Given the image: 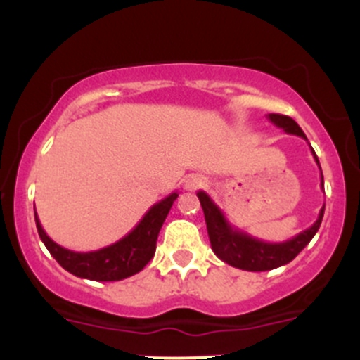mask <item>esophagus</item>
<instances>
[{"mask_svg": "<svg viewBox=\"0 0 360 360\" xmlns=\"http://www.w3.org/2000/svg\"><path fill=\"white\" fill-rule=\"evenodd\" d=\"M207 184V179L203 176H198V174H195V176H188V179L184 181V188L190 191H195L198 190V188H203Z\"/></svg>", "mask_w": 360, "mask_h": 360, "instance_id": "obj_1", "label": "esophagus"}]
</instances>
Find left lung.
<instances>
[{"label":"left lung","mask_w":360,"mask_h":360,"mask_svg":"<svg viewBox=\"0 0 360 360\" xmlns=\"http://www.w3.org/2000/svg\"><path fill=\"white\" fill-rule=\"evenodd\" d=\"M268 120L274 123L275 127L284 130L285 134H292V136L303 137L307 139L304 132L301 127L291 118L285 115H275L270 112ZM315 162L319 165V158L315 151L311 150ZM321 169V165H319ZM321 184L324 188V177H322L321 170ZM198 200L203 209V216H205L207 223V233H209L210 245H212L214 254L224 263L230 266L240 268L245 271H266L274 270V268L284 266V264L291 263L294 257L301 252L308 245V242L314 238L321 228L322 217H324V207L322 205L321 212H319L317 221L307 228L304 231L297 233L296 237L289 238L285 242H278V244H271V242H263L259 238L250 237L245 231L238 230V228L231 226L230 221L223 214V210L212 202V198L205 193V191H198L197 193Z\"/></svg>","instance_id":"obj_1"}]
</instances>
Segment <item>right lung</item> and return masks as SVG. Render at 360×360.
<instances>
[{"label": "right lung", "instance_id": "right-lung-1", "mask_svg": "<svg viewBox=\"0 0 360 360\" xmlns=\"http://www.w3.org/2000/svg\"><path fill=\"white\" fill-rule=\"evenodd\" d=\"M177 197H179L177 191H174L169 197L155 203L130 233L108 248L90 250V252H76L53 242L45 233L34 210L36 228L49 252L69 274L97 282L122 281L139 274L155 256L160 228Z\"/></svg>", "mask_w": 360, "mask_h": 360}]
</instances>
